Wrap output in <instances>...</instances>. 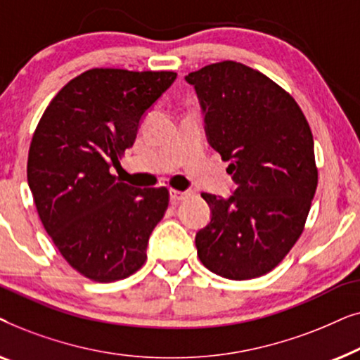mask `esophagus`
<instances>
[{
	"label": "esophagus",
	"mask_w": 360,
	"mask_h": 360,
	"mask_svg": "<svg viewBox=\"0 0 360 360\" xmlns=\"http://www.w3.org/2000/svg\"><path fill=\"white\" fill-rule=\"evenodd\" d=\"M190 193L188 191H179V190H170V201H172V205H176L179 203V201H181V200H185L186 196H188Z\"/></svg>",
	"instance_id": "34e87169"
}]
</instances>
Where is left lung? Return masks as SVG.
<instances>
[{"mask_svg":"<svg viewBox=\"0 0 360 360\" xmlns=\"http://www.w3.org/2000/svg\"><path fill=\"white\" fill-rule=\"evenodd\" d=\"M195 86L210 146L229 162V198L201 193L211 221L196 233L206 269L231 280L265 275L282 262L307 223L318 186L309 124L293 96L239 62L185 77Z\"/></svg>","mask_w":360,"mask_h":360,"instance_id":"1","label":"left lung"}]
</instances>
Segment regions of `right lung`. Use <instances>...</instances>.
<instances>
[{"mask_svg": "<svg viewBox=\"0 0 360 360\" xmlns=\"http://www.w3.org/2000/svg\"><path fill=\"white\" fill-rule=\"evenodd\" d=\"M175 78V72L91 68L53 96L34 131L27 184L39 218L83 277L115 282L146 262L169 190L136 188L110 169L120 165L147 110Z\"/></svg>", "mask_w": 360, "mask_h": 360, "instance_id": "1", "label": "right lung"}]
</instances>
